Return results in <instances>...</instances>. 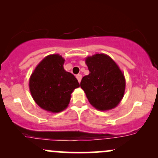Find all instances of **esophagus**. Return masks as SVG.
<instances>
[{"instance_id":"obj_1","label":"esophagus","mask_w":158,"mask_h":158,"mask_svg":"<svg viewBox=\"0 0 158 158\" xmlns=\"http://www.w3.org/2000/svg\"><path fill=\"white\" fill-rule=\"evenodd\" d=\"M77 79H78V81L80 83V81L81 80V75H80V74H78V75L77 76Z\"/></svg>"}]
</instances>
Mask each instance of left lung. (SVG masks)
I'll return each instance as SVG.
<instances>
[{"instance_id":"obj_1","label":"left lung","mask_w":158,"mask_h":158,"mask_svg":"<svg viewBox=\"0 0 158 158\" xmlns=\"http://www.w3.org/2000/svg\"><path fill=\"white\" fill-rule=\"evenodd\" d=\"M90 73L81 79L80 86L92 106L99 110L116 108L126 89L124 74L109 56L97 53L85 59Z\"/></svg>"}]
</instances>
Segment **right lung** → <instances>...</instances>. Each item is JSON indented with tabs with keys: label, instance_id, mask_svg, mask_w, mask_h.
<instances>
[{
	"label": "right lung",
	"instance_id": "1",
	"mask_svg": "<svg viewBox=\"0 0 158 158\" xmlns=\"http://www.w3.org/2000/svg\"><path fill=\"white\" fill-rule=\"evenodd\" d=\"M59 54L49 55L36 66L29 81L32 99L40 108L59 113L68 108L71 94L79 88L78 80L64 69Z\"/></svg>",
	"mask_w": 158,
	"mask_h": 158
}]
</instances>
